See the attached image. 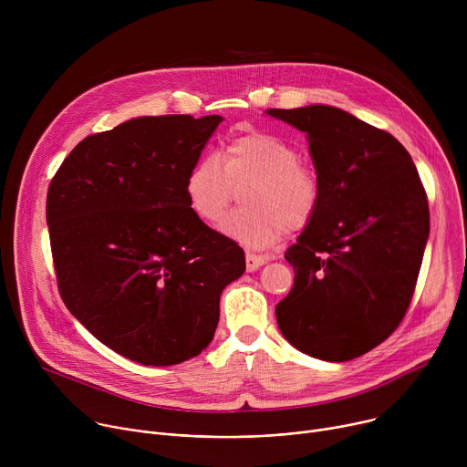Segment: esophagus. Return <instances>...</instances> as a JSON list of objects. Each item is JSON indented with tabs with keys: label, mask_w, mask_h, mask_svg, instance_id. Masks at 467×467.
Masks as SVG:
<instances>
[{
	"label": "esophagus",
	"mask_w": 467,
	"mask_h": 467,
	"mask_svg": "<svg viewBox=\"0 0 467 467\" xmlns=\"http://www.w3.org/2000/svg\"><path fill=\"white\" fill-rule=\"evenodd\" d=\"M265 264V258L260 256V254H253V253H247L245 254V270L247 272H256L260 265Z\"/></svg>",
	"instance_id": "obj_1"
}]
</instances>
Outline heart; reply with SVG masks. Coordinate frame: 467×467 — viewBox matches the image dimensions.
<instances>
[{
	"instance_id": "1",
	"label": "heart",
	"mask_w": 467,
	"mask_h": 467,
	"mask_svg": "<svg viewBox=\"0 0 467 467\" xmlns=\"http://www.w3.org/2000/svg\"><path fill=\"white\" fill-rule=\"evenodd\" d=\"M299 161V151L272 132L234 137L223 146L222 162L205 155L188 170V207L199 220L214 225L229 209L234 188L245 186L240 195L244 209L229 214L222 231L249 249L272 247L286 229L305 227L319 205V179Z\"/></svg>"
}]
</instances>
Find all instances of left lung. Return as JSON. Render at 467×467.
Wrapping results in <instances>:
<instances>
[{
    "instance_id": "8db88e82",
    "label": "left lung",
    "mask_w": 467,
    "mask_h": 467,
    "mask_svg": "<svg viewBox=\"0 0 467 467\" xmlns=\"http://www.w3.org/2000/svg\"><path fill=\"white\" fill-rule=\"evenodd\" d=\"M265 114L305 132L321 184L316 214L285 253L296 281L275 306L279 328L305 355L353 360L410 305L431 227L425 188L401 142L342 109Z\"/></svg>"
}]
</instances>
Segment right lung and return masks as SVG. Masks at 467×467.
<instances>
[{"instance_id":"right-lung-1","label":"right lung","mask_w":467,"mask_h":467,"mask_svg":"<svg viewBox=\"0 0 467 467\" xmlns=\"http://www.w3.org/2000/svg\"><path fill=\"white\" fill-rule=\"evenodd\" d=\"M222 116H142L64 159L46 220L60 297L92 335L144 366L197 357L214 338L242 247L188 207L184 179Z\"/></svg>"}]
</instances>
